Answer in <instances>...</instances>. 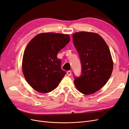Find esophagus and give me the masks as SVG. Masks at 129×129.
I'll return each instance as SVG.
<instances>
[{
    "label": "esophagus",
    "mask_w": 129,
    "mask_h": 129,
    "mask_svg": "<svg viewBox=\"0 0 129 129\" xmlns=\"http://www.w3.org/2000/svg\"><path fill=\"white\" fill-rule=\"evenodd\" d=\"M67 73V75H68V76H71V75H72V72H71V71H68Z\"/></svg>",
    "instance_id": "esophagus-1"
}]
</instances>
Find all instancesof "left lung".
Instances as JSON below:
<instances>
[{
	"label": "left lung",
	"mask_w": 129,
	"mask_h": 129,
	"mask_svg": "<svg viewBox=\"0 0 129 129\" xmlns=\"http://www.w3.org/2000/svg\"><path fill=\"white\" fill-rule=\"evenodd\" d=\"M73 39L82 66L81 75L74 77V82L80 92L90 95L102 88L110 77L113 61L110 49L97 33L76 32Z\"/></svg>",
	"instance_id": "8db88e82"
}]
</instances>
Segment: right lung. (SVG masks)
Returning a JSON list of instances; mask_svg holds the SVG:
<instances>
[{
    "instance_id": "add662e5",
    "label": "right lung",
    "mask_w": 129,
    "mask_h": 129,
    "mask_svg": "<svg viewBox=\"0 0 129 129\" xmlns=\"http://www.w3.org/2000/svg\"><path fill=\"white\" fill-rule=\"evenodd\" d=\"M70 41L68 34L42 33L30 41L22 58L23 74L36 91L48 93L59 84L66 72L61 69L58 52Z\"/></svg>"
}]
</instances>
